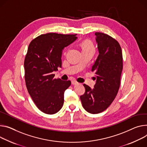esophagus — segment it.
I'll list each match as a JSON object with an SVG mask.
<instances>
[{"label":"esophagus","instance_id":"obj_1","mask_svg":"<svg viewBox=\"0 0 147 147\" xmlns=\"http://www.w3.org/2000/svg\"><path fill=\"white\" fill-rule=\"evenodd\" d=\"M78 84V83H77L76 81H75V80H72V81H71V84H73V85H76V84Z\"/></svg>","mask_w":147,"mask_h":147}]
</instances>
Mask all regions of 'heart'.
Returning a JSON list of instances; mask_svg holds the SVG:
<instances>
[{
  "label": "heart",
  "instance_id": "1",
  "mask_svg": "<svg viewBox=\"0 0 147 147\" xmlns=\"http://www.w3.org/2000/svg\"><path fill=\"white\" fill-rule=\"evenodd\" d=\"M81 47L82 49V51H91L93 50L94 51V47L93 46L92 43L88 40L83 41L81 43Z\"/></svg>",
  "mask_w": 147,
  "mask_h": 147
}]
</instances>
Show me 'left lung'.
<instances>
[{
	"label": "left lung",
	"instance_id": "8db88e82",
	"mask_svg": "<svg viewBox=\"0 0 147 147\" xmlns=\"http://www.w3.org/2000/svg\"><path fill=\"white\" fill-rule=\"evenodd\" d=\"M99 55L91 71L96 77L94 88L83 84L85 93L80 96L84 109L91 114L105 110L115 99L120 86L123 70L122 50L118 42L111 36L96 32Z\"/></svg>",
	"mask_w": 147,
	"mask_h": 147
}]
</instances>
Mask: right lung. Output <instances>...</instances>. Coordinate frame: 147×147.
<instances>
[{
    "label": "right lung",
    "instance_id": "add662e5",
    "mask_svg": "<svg viewBox=\"0 0 147 147\" xmlns=\"http://www.w3.org/2000/svg\"><path fill=\"white\" fill-rule=\"evenodd\" d=\"M76 34L49 33L30 42L24 59L25 82L37 107L47 114L57 113L63 105L64 93L70 81L54 78L61 67L62 51L77 38Z\"/></svg>",
    "mask_w": 147,
    "mask_h": 147
}]
</instances>
